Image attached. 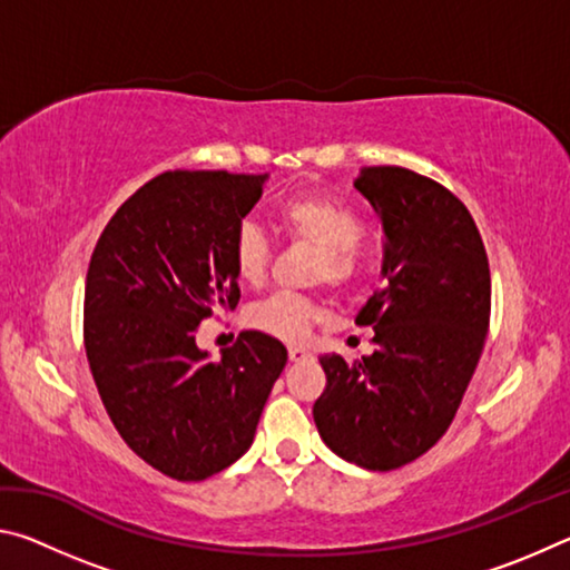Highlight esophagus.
I'll return each instance as SVG.
<instances>
[{
  "label": "esophagus",
  "instance_id": "obj_1",
  "mask_svg": "<svg viewBox=\"0 0 570 570\" xmlns=\"http://www.w3.org/2000/svg\"><path fill=\"white\" fill-rule=\"evenodd\" d=\"M308 356H312V352L304 350V346H288V360L292 362H304Z\"/></svg>",
  "mask_w": 570,
  "mask_h": 570
}]
</instances>
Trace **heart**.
<instances>
[{
  "label": "heart",
  "instance_id": "heart-1",
  "mask_svg": "<svg viewBox=\"0 0 570 570\" xmlns=\"http://www.w3.org/2000/svg\"><path fill=\"white\" fill-rule=\"evenodd\" d=\"M278 220L298 244L316 248L312 278L336 288L352 286L362 274L364 218L360 210L330 196H296L278 208ZM272 244L262 228L244 220L230 238V264L240 284L262 286L272 272ZM324 320L322 306L302 294H274L248 308L254 330L284 342H302Z\"/></svg>",
  "mask_w": 570,
  "mask_h": 570
}]
</instances>
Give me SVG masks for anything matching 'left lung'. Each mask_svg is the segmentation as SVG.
<instances>
[{
	"instance_id": "obj_1",
	"label": "left lung",
	"mask_w": 570,
	"mask_h": 570,
	"mask_svg": "<svg viewBox=\"0 0 570 570\" xmlns=\"http://www.w3.org/2000/svg\"><path fill=\"white\" fill-rule=\"evenodd\" d=\"M354 188L384 230V286L356 324L374 352L324 354L314 422L326 448L366 470H394L445 435L475 374L490 324V266L465 204L438 180L372 166Z\"/></svg>"
}]
</instances>
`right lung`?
Segmentation results:
<instances>
[{
	"mask_svg": "<svg viewBox=\"0 0 570 570\" xmlns=\"http://www.w3.org/2000/svg\"><path fill=\"white\" fill-rule=\"evenodd\" d=\"M264 176L168 170L115 210L85 282V352L115 430L163 475L206 480L244 455L286 346L244 332L210 360L196 332L240 298L230 238Z\"/></svg>",
	"mask_w": 570,
	"mask_h": 570,
	"instance_id": "1",
	"label": "right lung"
}]
</instances>
